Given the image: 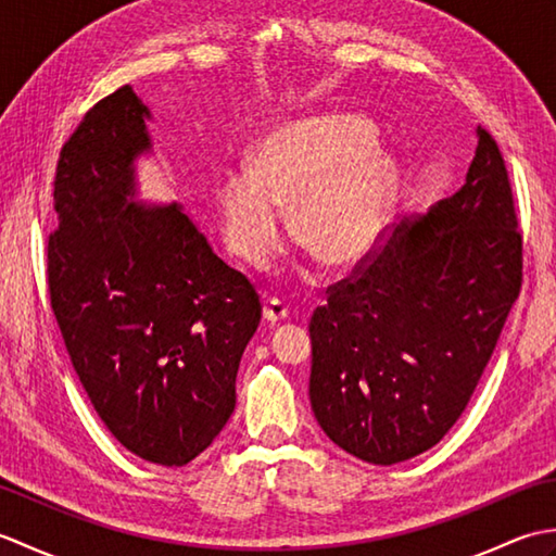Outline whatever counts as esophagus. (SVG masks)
<instances>
[{
    "label": "esophagus",
    "mask_w": 556,
    "mask_h": 556,
    "mask_svg": "<svg viewBox=\"0 0 556 556\" xmlns=\"http://www.w3.org/2000/svg\"><path fill=\"white\" fill-rule=\"evenodd\" d=\"M289 315V305L279 299H267L265 301V308H263V317L269 325H277L281 320H287Z\"/></svg>",
    "instance_id": "34e87169"
}]
</instances>
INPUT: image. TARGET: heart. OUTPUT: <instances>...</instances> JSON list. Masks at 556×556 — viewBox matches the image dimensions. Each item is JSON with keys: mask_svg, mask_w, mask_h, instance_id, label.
<instances>
[{"mask_svg": "<svg viewBox=\"0 0 556 556\" xmlns=\"http://www.w3.org/2000/svg\"><path fill=\"white\" fill-rule=\"evenodd\" d=\"M399 172L375 148L370 122L351 114L301 119L267 134L245 169L224 172L215 203L229 251L265 269L281 251V212L291 233L323 265H358L380 243L394 212Z\"/></svg>", "mask_w": 556, "mask_h": 556, "instance_id": "obj_1", "label": "heart"}]
</instances>
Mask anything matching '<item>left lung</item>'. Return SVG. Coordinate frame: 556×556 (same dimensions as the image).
<instances>
[{
  "label": "left lung",
  "instance_id": "obj_1",
  "mask_svg": "<svg viewBox=\"0 0 556 556\" xmlns=\"http://www.w3.org/2000/svg\"><path fill=\"white\" fill-rule=\"evenodd\" d=\"M521 269L509 174L478 126L464 186L401 222L311 317V406L329 440L375 466L440 442L492 358Z\"/></svg>",
  "mask_w": 556,
  "mask_h": 556
}]
</instances>
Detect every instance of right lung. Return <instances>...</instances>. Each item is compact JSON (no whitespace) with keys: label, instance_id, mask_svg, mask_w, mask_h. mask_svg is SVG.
<instances>
[{"label":"right lung","instance_id":"obj_1","mask_svg":"<svg viewBox=\"0 0 556 556\" xmlns=\"http://www.w3.org/2000/svg\"><path fill=\"white\" fill-rule=\"evenodd\" d=\"M150 112L131 86L92 108L59 152L47 285L74 370L128 452L186 466L236 406L263 315L181 205H140L134 162Z\"/></svg>","mask_w":556,"mask_h":556}]
</instances>
